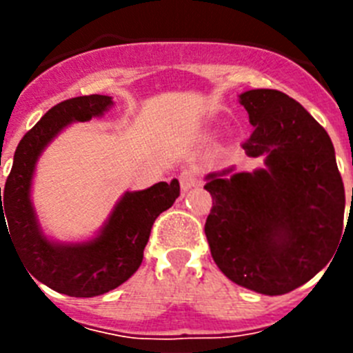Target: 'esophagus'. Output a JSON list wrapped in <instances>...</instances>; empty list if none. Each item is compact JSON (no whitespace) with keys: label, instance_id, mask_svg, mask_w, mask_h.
Returning a JSON list of instances; mask_svg holds the SVG:
<instances>
[{"label":"esophagus","instance_id":"1","mask_svg":"<svg viewBox=\"0 0 353 353\" xmlns=\"http://www.w3.org/2000/svg\"><path fill=\"white\" fill-rule=\"evenodd\" d=\"M179 180L182 191L187 192L191 187L196 185V182H198V173H196V170H192V168H185V170L180 171Z\"/></svg>","mask_w":353,"mask_h":353}]
</instances>
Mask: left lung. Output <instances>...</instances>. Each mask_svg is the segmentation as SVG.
I'll return each instance as SVG.
<instances>
[{
	"instance_id": "1",
	"label": "left lung",
	"mask_w": 353,
	"mask_h": 353,
	"mask_svg": "<svg viewBox=\"0 0 353 353\" xmlns=\"http://www.w3.org/2000/svg\"><path fill=\"white\" fill-rule=\"evenodd\" d=\"M239 99L254 127L242 148L265 166L207 174L212 210L205 235L228 279L283 295L334 256L345 187L329 134L297 101L277 90H249Z\"/></svg>"
}]
</instances>
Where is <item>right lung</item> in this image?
Wrapping results in <instances>:
<instances>
[{
	"label": "right lung",
	"mask_w": 353,
	"mask_h": 353,
	"mask_svg": "<svg viewBox=\"0 0 353 353\" xmlns=\"http://www.w3.org/2000/svg\"><path fill=\"white\" fill-rule=\"evenodd\" d=\"M111 105L113 99L108 95H84L49 109L24 134L15 150L5 191L0 187V240L6 230L31 277L70 297H97L125 283L141 265L159 214L180 196L176 179L170 183L159 182L145 191L121 196L95 239L63 244L43 235L31 203V182L40 154L65 127L102 117Z\"/></svg>",
	"instance_id": "right-lung-1"
}]
</instances>
